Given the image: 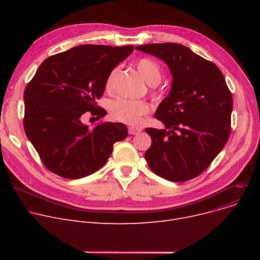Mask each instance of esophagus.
Instances as JSON below:
<instances>
[{
	"instance_id": "esophagus-1",
	"label": "esophagus",
	"mask_w": 260,
	"mask_h": 260,
	"mask_svg": "<svg viewBox=\"0 0 260 260\" xmlns=\"http://www.w3.org/2000/svg\"><path fill=\"white\" fill-rule=\"evenodd\" d=\"M141 132V129L140 128H136V127H128V133L131 134V135H137V134H139Z\"/></svg>"
}]
</instances>
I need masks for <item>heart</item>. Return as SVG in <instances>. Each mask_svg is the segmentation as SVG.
Here are the masks:
<instances>
[{"mask_svg": "<svg viewBox=\"0 0 260 260\" xmlns=\"http://www.w3.org/2000/svg\"><path fill=\"white\" fill-rule=\"evenodd\" d=\"M136 67L147 84L155 86L160 83L162 79L161 68L154 60L149 58H140L136 62ZM116 72L117 70L115 68L108 74L105 81L106 89L112 88ZM149 109H151L149 104L143 100H133L120 97L111 103L109 112H111L113 119L126 123V124L136 125L139 124L144 115L148 114Z\"/></svg>", "mask_w": 260, "mask_h": 260, "instance_id": "b5f03b06", "label": "heart"}]
</instances>
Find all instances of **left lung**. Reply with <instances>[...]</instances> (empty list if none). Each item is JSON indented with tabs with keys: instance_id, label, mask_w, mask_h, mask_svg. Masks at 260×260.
<instances>
[{
	"instance_id": "left-lung-1",
	"label": "left lung",
	"mask_w": 260,
	"mask_h": 260,
	"mask_svg": "<svg viewBox=\"0 0 260 260\" xmlns=\"http://www.w3.org/2000/svg\"><path fill=\"white\" fill-rule=\"evenodd\" d=\"M136 49L165 61L173 76L171 91L155 113L166 128H145L152 138L144 155L147 165L173 182L193 179L208 169L230 137L233 98L224 77L213 62L181 44Z\"/></svg>"
}]
</instances>
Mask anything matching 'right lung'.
Returning <instances> with one entry per match:
<instances>
[{
  "mask_svg": "<svg viewBox=\"0 0 260 260\" xmlns=\"http://www.w3.org/2000/svg\"><path fill=\"white\" fill-rule=\"evenodd\" d=\"M134 46L85 44L47 58L24 91V129L44 166L63 178H83L100 170L115 142L127 137L123 123L103 122L89 128L86 112L104 117L97 106L105 81Z\"/></svg>",
  "mask_w": 260,
  "mask_h": 260,
  "instance_id": "1",
  "label": "right lung"
}]
</instances>
